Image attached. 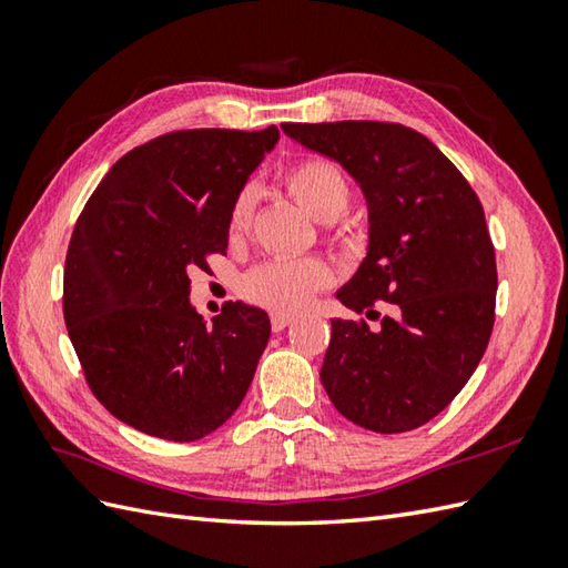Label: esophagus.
Wrapping results in <instances>:
<instances>
[{
    "mask_svg": "<svg viewBox=\"0 0 568 568\" xmlns=\"http://www.w3.org/2000/svg\"><path fill=\"white\" fill-rule=\"evenodd\" d=\"M293 315H283V312H273L271 315V327H273V332H283L287 324H293Z\"/></svg>",
    "mask_w": 568,
    "mask_h": 568,
    "instance_id": "obj_1",
    "label": "esophagus"
}]
</instances>
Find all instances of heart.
I'll return each mask as SVG.
<instances>
[{"mask_svg":"<svg viewBox=\"0 0 568 568\" xmlns=\"http://www.w3.org/2000/svg\"><path fill=\"white\" fill-rule=\"evenodd\" d=\"M283 185L291 197L320 224L342 220L352 202V187L346 175L334 163L324 159H305L287 168ZM253 192L241 190L232 210H229L226 234L232 244H239L251 226ZM332 281L327 263L320 258H277L251 268L241 281V293L246 300L273 312H300L310 297Z\"/></svg>","mask_w":568,"mask_h":568,"instance_id":"1","label":"heart"}]
</instances>
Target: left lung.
Instances as JSON below:
<instances>
[{
	"label": "left lung",
	"mask_w": 568,
	"mask_h": 568,
	"mask_svg": "<svg viewBox=\"0 0 568 568\" xmlns=\"http://www.w3.org/2000/svg\"><path fill=\"white\" fill-rule=\"evenodd\" d=\"M300 146L354 178L368 210V246L339 303L378 317L332 320L320 378L354 425L397 434L437 417L484 356L496 315V251L484 207L456 165L400 124H283Z\"/></svg>",
	"instance_id": "obj_1"
}]
</instances>
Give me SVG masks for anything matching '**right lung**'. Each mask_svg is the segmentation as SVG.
<instances>
[{"label":"right lung","mask_w":568,"mask_h":568,"mask_svg":"<svg viewBox=\"0 0 568 568\" xmlns=\"http://www.w3.org/2000/svg\"><path fill=\"white\" fill-rule=\"evenodd\" d=\"M277 139V126L173 131L122 155L84 204L63 315L94 397L124 425L195 442L244 400L271 320L229 303L207 324L190 271L226 253L229 210Z\"/></svg>","instance_id":"1"}]
</instances>
